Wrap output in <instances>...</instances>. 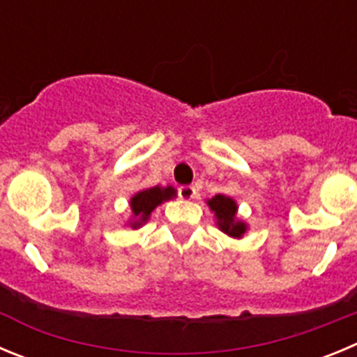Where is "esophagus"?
Instances as JSON below:
<instances>
[{
	"mask_svg": "<svg viewBox=\"0 0 357 357\" xmlns=\"http://www.w3.org/2000/svg\"><path fill=\"white\" fill-rule=\"evenodd\" d=\"M196 195V189L192 188V185H182L181 189H178V196H181L182 200H191V198H195Z\"/></svg>",
	"mask_w": 357,
	"mask_h": 357,
	"instance_id": "esophagus-1",
	"label": "esophagus"
}]
</instances>
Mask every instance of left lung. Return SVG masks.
Listing matches in <instances>:
<instances>
[{"instance_id":"obj_1","label":"left lung","mask_w":357,"mask_h":357,"mask_svg":"<svg viewBox=\"0 0 357 357\" xmlns=\"http://www.w3.org/2000/svg\"><path fill=\"white\" fill-rule=\"evenodd\" d=\"M208 208L214 214L215 225L223 234L231 238H243L248 231V223L237 215L238 205L234 198L227 195H215L207 200Z\"/></svg>"}]
</instances>
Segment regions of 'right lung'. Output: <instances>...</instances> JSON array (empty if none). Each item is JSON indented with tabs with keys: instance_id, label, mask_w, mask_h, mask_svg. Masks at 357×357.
I'll use <instances>...</instances> for the list:
<instances>
[{
	"instance_id": "1",
	"label": "right lung",
	"mask_w": 357,
	"mask_h": 357,
	"mask_svg": "<svg viewBox=\"0 0 357 357\" xmlns=\"http://www.w3.org/2000/svg\"><path fill=\"white\" fill-rule=\"evenodd\" d=\"M176 198V189L173 185H166V188H149L142 189L136 195L130 196V218L127 221V227L132 230H138L146 223L152 215V212L165 202Z\"/></svg>"
}]
</instances>
